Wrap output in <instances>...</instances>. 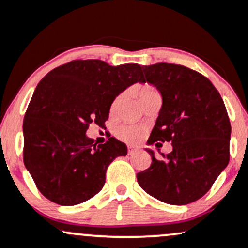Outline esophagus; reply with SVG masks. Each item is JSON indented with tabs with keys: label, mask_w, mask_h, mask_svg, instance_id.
I'll return each instance as SVG.
<instances>
[{
	"label": "esophagus",
	"mask_w": 248,
	"mask_h": 248,
	"mask_svg": "<svg viewBox=\"0 0 248 248\" xmlns=\"http://www.w3.org/2000/svg\"><path fill=\"white\" fill-rule=\"evenodd\" d=\"M137 152H139V148L137 147H133V146H128V155H135Z\"/></svg>",
	"instance_id": "1"
}]
</instances>
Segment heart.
<instances>
[{"label":"heart","instance_id":"b5f03b06","mask_svg":"<svg viewBox=\"0 0 248 248\" xmlns=\"http://www.w3.org/2000/svg\"><path fill=\"white\" fill-rule=\"evenodd\" d=\"M152 91H155V88L150 84H145L142 87L139 88L138 90V95L139 97H144L146 93H152ZM117 101H115L113 104V107L115 106ZM117 135L121 138L122 140L127 142H131V144H134V142L140 141V140L144 138L145 135V128L142 126H138V124H124V126L120 127L117 129Z\"/></svg>","mask_w":248,"mask_h":248}]
</instances>
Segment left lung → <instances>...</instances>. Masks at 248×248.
Instances as JSON below:
<instances>
[{
  "label": "left lung",
  "instance_id": "left-lung-1",
  "mask_svg": "<svg viewBox=\"0 0 248 248\" xmlns=\"http://www.w3.org/2000/svg\"><path fill=\"white\" fill-rule=\"evenodd\" d=\"M144 80L161 93L163 106L148 139L172 142L163 160L147 150L152 163L139 172V186L161 202L184 205L207 194L229 161L231 122L213 83L183 65L142 66Z\"/></svg>",
  "mask_w": 248,
  "mask_h": 248
}]
</instances>
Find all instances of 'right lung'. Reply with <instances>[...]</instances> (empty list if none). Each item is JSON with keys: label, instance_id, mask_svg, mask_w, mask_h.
<instances>
[{"label": "right lung", "instance_id": "1", "mask_svg": "<svg viewBox=\"0 0 248 248\" xmlns=\"http://www.w3.org/2000/svg\"><path fill=\"white\" fill-rule=\"evenodd\" d=\"M141 69L78 59L39 82L23 119V163L46 199L76 205L101 191L109 164L127 146L115 138L97 145L85 133L93 122L103 126L120 93L144 80Z\"/></svg>", "mask_w": 248, "mask_h": 248}]
</instances>
